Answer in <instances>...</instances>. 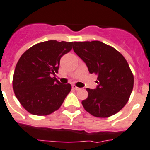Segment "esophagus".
I'll list each match as a JSON object with an SVG mask.
<instances>
[{"label":"esophagus","instance_id":"34e87169","mask_svg":"<svg viewBox=\"0 0 150 150\" xmlns=\"http://www.w3.org/2000/svg\"><path fill=\"white\" fill-rule=\"evenodd\" d=\"M72 88H74V89H75V90H80L81 89V88H79V87H77V86H74V85H73L72 86Z\"/></svg>","mask_w":150,"mask_h":150}]
</instances>
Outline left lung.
Here are the masks:
<instances>
[{
	"mask_svg": "<svg viewBox=\"0 0 150 150\" xmlns=\"http://www.w3.org/2000/svg\"><path fill=\"white\" fill-rule=\"evenodd\" d=\"M73 50L86 63L89 73L98 77L95 89L81 102L84 109L96 117L115 115L127 103L134 78L123 56L114 47L98 41L73 43Z\"/></svg>",
	"mask_w": 150,
	"mask_h": 150,
	"instance_id": "obj_1",
	"label": "left lung"
}]
</instances>
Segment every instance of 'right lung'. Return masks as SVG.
I'll use <instances>...</instances> for the list:
<instances>
[{
  "instance_id": "right-lung-1",
  "label": "right lung",
  "mask_w": 150,
  "mask_h": 150,
  "mask_svg": "<svg viewBox=\"0 0 150 150\" xmlns=\"http://www.w3.org/2000/svg\"><path fill=\"white\" fill-rule=\"evenodd\" d=\"M72 45L73 42L50 40L36 44L21 56L14 70L13 88L28 112L47 115L60 108L71 86L52 75L58 72L61 58Z\"/></svg>"
}]
</instances>
